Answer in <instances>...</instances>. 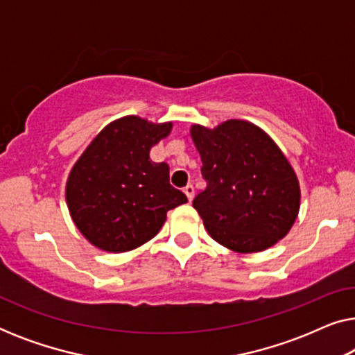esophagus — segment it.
Instances as JSON below:
<instances>
[{
	"mask_svg": "<svg viewBox=\"0 0 355 355\" xmlns=\"http://www.w3.org/2000/svg\"><path fill=\"white\" fill-rule=\"evenodd\" d=\"M184 193H186V196H187L189 202H192V198H193V193H196V191H193V186H191V184H187V186L184 187Z\"/></svg>",
	"mask_w": 355,
	"mask_h": 355,
	"instance_id": "34e87169",
	"label": "esophagus"
}]
</instances>
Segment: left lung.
<instances>
[{
    "instance_id": "1",
    "label": "left lung",
    "mask_w": 355,
    "mask_h": 355,
    "mask_svg": "<svg viewBox=\"0 0 355 355\" xmlns=\"http://www.w3.org/2000/svg\"><path fill=\"white\" fill-rule=\"evenodd\" d=\"M207 186L192 205L208 234L237 254L263 252L297 220V174L273 139L244 119L191 125Z\"/></svg>"
}]
</instances>
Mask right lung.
Wrapping results in <instances>:
<instances>
[{"label": "right lung", "mask_w": 355, "mask_h": 355, "mask_svg": "<svg viewBox=\"0 0 355 355\" xmlns=\"http://www.w3.org/2000/svg\"><path fill=\"white\" fill-rule=\"evenodd\" d=\"M173 123L123 116L106 124L71 168L66 205L80 234L96 249L121 254L153 239L166 213L187 202L169 184V166L150 150Z\"/></svg>", "instance_id": "1"}]
</instances>
